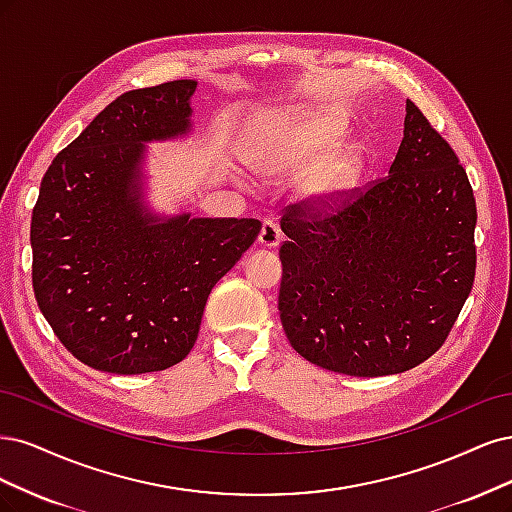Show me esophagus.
I'll return each instance as SVG.
<instances>
[{
  "label": "esophagus",
  "mask_w": 512,
  "mask_h": 512,
  "mask_svg": "<svg viewBox=\"0 0 512 512\" xmlns=\"http://www.w3.org/2000/svg\"><path fill=\"white\" fill-rule=\"evenodd\" d=\"M280 238H283V234H280V229L274 221H263L261 223V232H259V244L261 246H268V249H274V246H278Z\"/></svg>",
  "instance_id": "obj_1"
}]
</instances>
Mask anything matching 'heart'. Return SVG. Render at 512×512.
<instances>
[{"mask_svg":"<svg viewBox=\"0 0 512 512\" xmlns=\"http://www.w3.org/2000/svg\"><path fill=\"white\" fill-rule=\"evenodd\" d=\"M340 129L319 114L298 112L287 131L251 153L253 166L268 176H300L306 200L321 208L340 204L355 191L366 170V157L357 146L334 148Z\"/></svg>","mask_w":512,"mask_h":512,"instance_id":"heart-1","label":"heart"}]
</instances>
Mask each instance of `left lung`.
<instances>
[{"instance_id": "obj_1", "label": "left lung", "mask_w": 512, "mask_h": 512, "mask_svg": "<svg viewBox=\"0 0 512 512\" xmlns=\"http://www.w3.org/2000/svg\"><path fill=\"white\" fill-rule=\"evenodd\" d=\"M476 202L449 142L406 100L385 178L336 206L289 204L283 329L310 364L349 376L415 368L447 340L476 272Z\"/></svg>"}]
</instances>
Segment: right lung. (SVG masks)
<instances>
[{
    "mask_svg": "<svg viewBox=\"0 0 512 512\" xmlns=\"http://www.w3.org/2000/svg\"><path fill=\"white\" fill-rule=\"evenodd\" d=\"M195 80L127 91L48 166L31 214L44 319L82 364L112 374L183 361L212 287L259 236L257 219H161L142 202L144 144L191 129Z\"/></svg>",
    "mask_w": 512,
    "mask_h": 512,
    "instance_id": "add662e5",
    "label": "right lung"
}]
</instances>
